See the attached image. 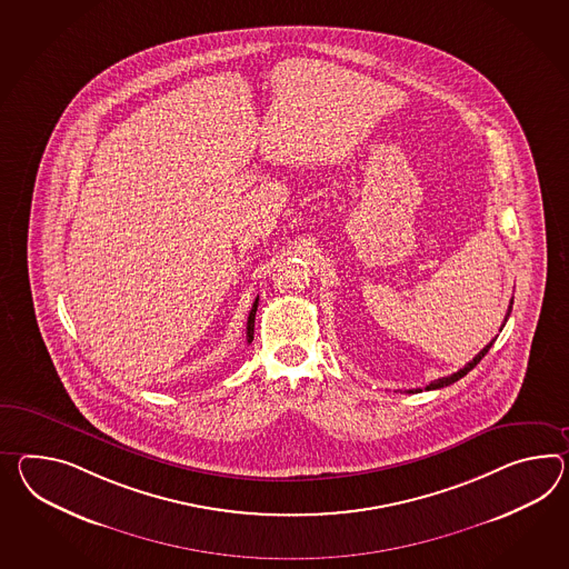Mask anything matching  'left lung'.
<instances>
[{
    "mask_svg": "<svg viewBox=\"0 0 569 569\" xmlns=\"http://www.w3.org/2000/svg\"><path fill=\"white\" fill-rule=\"evenodd\" d=\"M512 305L513 298L512 300H510V306H508V315H506V319H503V325L508 322V317H510V312H512ZM503 325H501V327H503ZM499 331H501V329H499ZM493 341H496V339H493ZM493 341H489V343H487V346L483 347V349H481V351H479V353H477V356H475V358H472V360L469 361V363H467L465 368H460V370H458V372H455V375L443 376V378H438V380H433V382H430V385L426 387V390H436V388L448 387V385H452V382H457V380H460L462 376L469 375L472 368H475V366H477L479 361L486 358V353L487 351H489V347L493 346ZM407 392H421V388H411V390H407Z\"/></svg>",
    "mask_w": 569,
    "mask_h": 569,
    "instance_id": "1",
    "label": "left lung"
}]
</instances>
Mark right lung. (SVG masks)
<instances>
[{
	"label": "right lung",
	"instance_id": "1",
	"mask_svg": "<svg viewBox=\"0 0 569 569\" xmlns=\"http://www.w3.org/2000/svg\"><path fill=\"white\" fill-rule=\"evenodd\" d=\"M257 306H259V298H254L252 308H250L249 320H247V341H252V335H254V315H257Z\"/></svg>",
	"mask_w": 569,
	"mask_h": 569
}]
</instances>
